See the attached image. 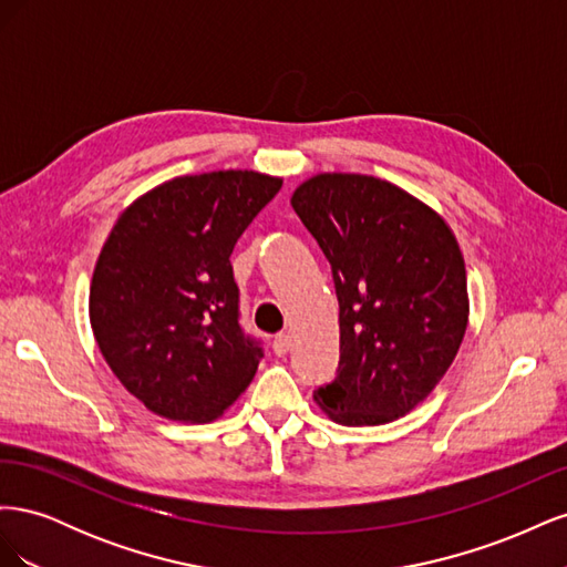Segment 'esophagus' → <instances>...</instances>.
I'll return each instance as SVG.
<instances>
[{"label": "esophagus", "instance_id": "1", "mask_svg": "<svg viewBox=\"0 0 567 567\" xmlns=\"http://www.w3.org/2000/svg\"><path fill=\"white\" fill-rule=\"evenodd\" d=\"M271 350H274V354H277V357H284V354L290 350V338H288L286 333L274 336V340H271Z\"/></svg>", "mask_w": 567, "mask_h": 567}]
</instances>
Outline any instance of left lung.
<instances>
[{
  "label": "left lung",
  "mask_w": 567,
  "mask_h": 567,
  "mask_svg": "<svg viewBox=\"0 0 567 567\" xmlns=\"http://www.w3.org/2000/svg\"><path fill=\"white\" fill-rule=\"evenodd\" d=\"M290 205L331 262L336 381L315 402L340 425L398 421L435 390L468 326L466 265L450 225L404 188L321 173Z\"/></svg>",
  "instance_id": "obj_1"
}]
</instances>
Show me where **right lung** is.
Listing matches in <instances>:
<instances>
[{"instance_id":"add662e5","label":"right lung","mask_w":567,"mask_h":567,"mask_svg":"<svg viewBox=\"0 0 567 567\" xmlns=\"http://www.w3.org/2000/svg\"><path fill=\"white\" fill-rule=\"evenodd\" d=\"M281 184L255 169L184 175L117 217L90 321L115 379L153 414L208 423L250 385L262 348L238 323L229 255Z\"/></svg>"}]
</instances>
